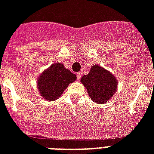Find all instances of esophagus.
<instances>
[{
    "label": "esophagus",
    "mask_w": 154,
    "mask_h": 154,
    "mask_svg": "<svg viewBox=\"0 0 154 154\" xmlns=\"http://www.w3.org/2000/svg\"><path fill=\"white\" fill-rule=\"evenodd\" d=\"M81 77H82V72H77V81H79L81 79Z\"/></svg>",
    "instance_id": "esophagus-1"
}]
</instances>
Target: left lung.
<instances>
[{"label": "left lung", "instance_id": "left-lung-1", "mask_svg": "<svg viewBox=\"0 0 154 154\" xmlns=\"http://www.w3.org/2000/svg\"><path fill=\"white\" fill-rule=\"evenodd\" d=\"M92 101L98 104L107 103L117 93V81L114 75L99 65L90 68L87 75L81 79Z\"/></svg>", "mask_w": 154, "mask_h": 154}]
</instances>
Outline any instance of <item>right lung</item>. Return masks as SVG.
I'll list each match as a JSON object with an SVG mask.
<instances>
[{"label":"right lung","mask_w":154,"mask_h":154,"mask_svg":"<svg viewBox=\"0 0 154 154\" xmlns=\"http://www.w3.org/2000/svg\"><path fill=\"white\" fill-rule=\"evenodd\" d=\"M77 79V76L61 63H54L37 77V88L41 96L48 101H55L61 96L68 85Z\"/></svg>","instance_id":"1"}]
</instances>
